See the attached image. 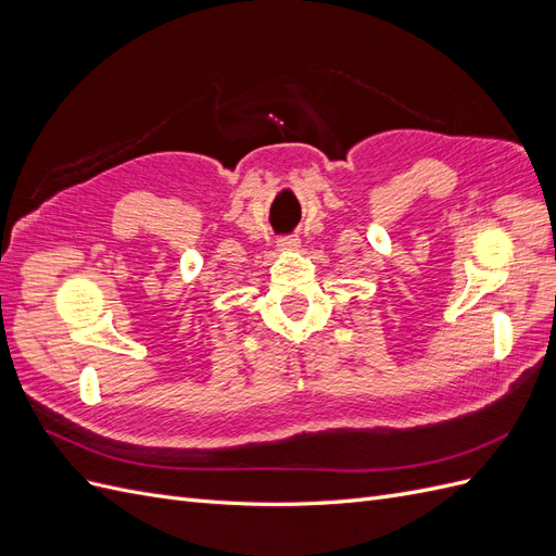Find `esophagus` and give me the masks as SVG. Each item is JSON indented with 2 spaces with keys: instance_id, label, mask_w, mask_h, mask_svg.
<instances>
[{
  "instance_id": "esophagus-1",
  "label": "esophagus",
  "mask_w": 556,
  "mask_h": 556,
  "mask_svg": "<svg viewBox=\"0 0 556 556\" xmlns=\"http://www.w3.org/2000/svg\"><path fill=\"white\" fill-rule=\"evenodd\" d=\"M278 250H280V252H294V250H299V239H296V237L278 239Z\"/></svg>"
}]
</instances>
